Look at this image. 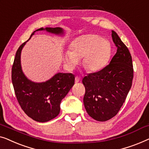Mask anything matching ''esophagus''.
<instances>
[{"label": "esophagus", "mask_w": 149, "mask_h": 149, "mask_svg": "<svg viewBox=\"0 0 149 149\" xmlns=\"http://www.w3.org/2000/svg\"><path fill=\"white\" fill-rule=\"evenodd\" d=\"M79 81H80V77H79V76H75V83H77V82H79Z\"/></svg>", "instance_id": "1"}]
</instances>
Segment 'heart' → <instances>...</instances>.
Segmentation results:
<instances>
[{"label":"heart","mask_w":149,"mask_h":149,"mask_svg":"<svg viewBox=\"0 0 149 149\" xmlns=\"http://www.w3.org/2000/svg\"><path fill=\"white\" fill-rule=\"evenodd\" d=\"M111 47L107 38L95 34L81 36L70 45V51L63 53L65 63L73 70L82 58L83 65L89 72H96L102 70L109 60Z\"/></svg>","instance_id":"b5f03b06"}]
</instances>
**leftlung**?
<instances>
[{
    "mask_svg": "<svg viewBox=\"0 0 149 149\" xmlns=\"http://www.w3.org/2000/svg\"><path fill=\"white\" fill-rule=\"evenodd\" d=\"M111 32L117 53L108 65L82 79L86 88L85 109L92 118L98 121L116 116L131 88L134 76L130 53L117 33Z\"/></svg>",
    "mask_w": 149,
    "mask_h": 149,
    "instance_id": "1",
    "label": "left lung"
}]
</instances>
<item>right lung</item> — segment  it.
I'll use <instances>...</instances> for the list:
<instances>
[{
  "mask_svg": "<svg viewBox=\"0 0 149 149\" xmlns=\"http://www.w3.org/2000/svg\"><path fill=\"white\" fill-rule=\"evenodd\" d=\"M41 30L60 36L64 33L61 28H41L34 31L30 38L36 31ZM28 40L17 51L12 67V83L17 99L25 113L38 122H47L59 113L61 102L74 85L75 76L72 74L58 73L45 82L29 79L23 72L21 65V53Z\"/></svg>",
  "mask_w": 149,
  "mask_h": 149,
  "instance_id": "1",
  "label": "right lung"
}]
</instances>
